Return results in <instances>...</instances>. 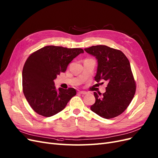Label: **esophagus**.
Returning <instances> with one entry per match:
<instances>
[{
  "label": "esophagus",
  "mask_w": 158,
  "mask_h": 158,
  "mask_svg": "<svg viewBox=\"0 0 158 158\" xmlns=\"http://www.w3.org/2000/svg\"><path fill=\"white\" fill-rule=\"evenodd\" d=\"M79 93L81 94H86L87 93H86V91H79Z\"/></svg>",
  "instance_id": "34e87169"
}]
</instances>
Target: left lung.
<instances>
[{
    "label": "left lung",
    "instance_id": "left-lung-1",
    "mask_svg": "<svg viewBox=\"0 0 158 158\" xmlns=\"http://www.w3.org/2000/svg\"><path fill=\"white\" fill-rule=\"evenodd\" d=\"M85 50L97 59L95 81L108 83L104 93H94L96 101L90 110L104 119L115 118L127 108L135 94L136 83L129 61L121 50L105 45L93 46Z\"/></svg>",
    "mask_w": 158,
    "mask_h": 158
}]
</instances>
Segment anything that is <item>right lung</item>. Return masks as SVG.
<instances>
[{
    "label": "right lung",
    "mask_w": 158,
    "mask_h": 158,
    "mask_svg": "<svg viewBox=\"0 0 158 158\" xmlns=\"http://www.w3.org/2000/svg\"><path fill=\"white\" fill-rule=\"evenodd\" d=\"M83 52L82 48L47 46L28 57L22 72L23 92L37 114L44 117L56 114L76 94L73 88L57 90L54 80L65 72L73 58Z\"/></svg>",
    "instance_id": "obj_1"
}]
</instances>
